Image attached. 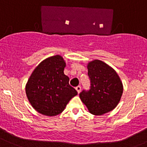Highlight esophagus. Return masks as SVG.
I'll list each match as a JSON object with an SVG mask.
<instances>
[{
  "label": "esophagus",
  "instance_id": "34e87169",
  "mask_svg": "<svg viewBox=\"0 0 147 147\" xmlns=\"http://www.w3.org/2000/svg\"><path fill=\"white\" fill-rule=\"evenodd\" d=\"M76 90H77V92H78V94H80V91H81V86L80 85H79V86H78V87H76Z\"/></svg>",
  "mask_w": 147,
  "mask_h": 147
}]
</instances>
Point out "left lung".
<instances>
[{
	"label": "left lung",
	"mask_w": 147,
	"mask_h": 147,
	"mask_svg": "<svg viewBox=\"0 0 147 147\" xmlns=\"http://www.w3.org/2000/svg\"><path fill=\"white\" fill-rule=\"evenodd\" d=\"M91 87L83 90L80 97L87 109L94 115H102L113 110L121 100L123 84L116 71L99 60L87 64Z\"/></svg>",
	"instance_id": "left-lung-1"
}]
</instances>
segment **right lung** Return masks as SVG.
<instances>
[{
	"label": "right lung",
	"instance_id": "obj_1",
	"mask_svg": "<svg viewBox=\"0 0 147 147\" xmlns=\"http://www.w3.org/2000/svg\"><path fill=\"white\" fill-rule=\"evenodd\" d=\"M65 66L61 55L47 57L35 68L26 83L28 101L41 115L54 117L62 113L69 100L78 94L64 74Z\"/></svg>",
	"mask_w": 147,
	"mask_h": 147
}]
</instances>
